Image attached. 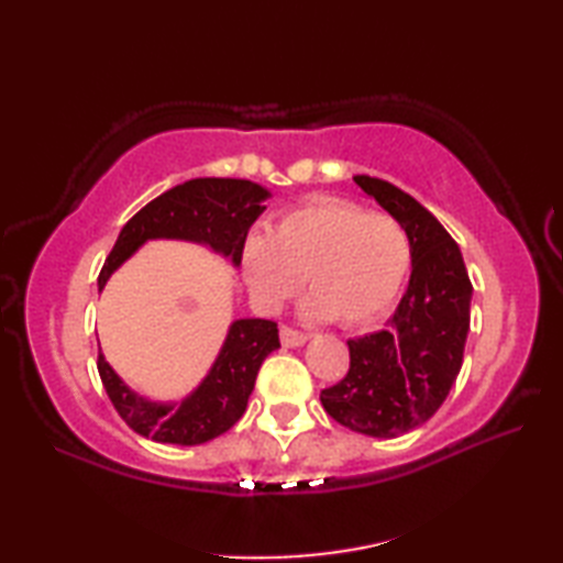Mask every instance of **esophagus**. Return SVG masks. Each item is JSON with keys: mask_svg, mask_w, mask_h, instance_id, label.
<instances>
[{"mask_svg": "<svg viewBox=\"0 0 563 563\" xmlns=\"http://www.w3.org/2000/svg\"><path fill=\"white\" fill-rule=\"evenodd\" d=\"M307 341H309V336L302 331H295L290 327L280 329V343L285 345V349H297V345H305Z\"/></svg>", "mask_w": 563, "mask_h": 563, "instance_id": "esophagus-1", "label": "esophagus"}]
</instances>
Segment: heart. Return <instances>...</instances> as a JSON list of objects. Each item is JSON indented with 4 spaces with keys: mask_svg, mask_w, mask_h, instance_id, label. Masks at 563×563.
Instances as JSON below:
<instances>
[{
    "mask_svg": "<svg viewBox=\"0 0 563 563\" xmlns=\"http://www.w3.org/2000/svg\"><path fill=\"white\" fill-rule=\"evenodd\" d=\"M411 271V242L385 212L349 200L317 198L285 212L268 234L242 246V273L254 300L275 312L307 275L309 319L341 327L373 324L397 300Z\"/></svg>",
    "mask_w": 563,
    "mask_h": 563,
    "instance_id": "1",
    "label": "heart"
}]
</instances>
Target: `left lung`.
<instances>
[{"label":"left lung","instance_id":"left-lung-1","mask_svg":"<svg viewBox=\"0 0 563 563\" xmlns=\"http://www.w3.org/2000/svg\"><path fill=\"white\" fill-rule=\"evenodd\" d=\"M353 181L409 234L411 280L387 329L349 341V375L319 399L355 433L399 438L440 409L460 375L472 283L460 246L421 202L382 178Z\"/></svg>","mask_w":563,"mask_h":563}]
</instances>
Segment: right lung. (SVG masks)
<instances>
[{
  "label": "right lung",
  "mask_w": 563,
  "mask_h": 563,
  "mask_svg": "<svg viewBox=\"0 0 563 563\" xmlns=\"http://www.w3.org/2000/svg\"><path fill=\"white\" fill-rule=\"evenodd\" d=\"M271 190L244 178H190L147 202L118 234L99 275H111L154 239H176L210 249L239 268L249 227L266 210ZM280 349L278 327L266 319H234L214 363L184 399L154 401L137 394L99 351V375L115 411L135 433L169 445H202L227 433L246 411L261 363Z\"/></svg>",
  "instance_id": "add662e5"
}]
</instances>
